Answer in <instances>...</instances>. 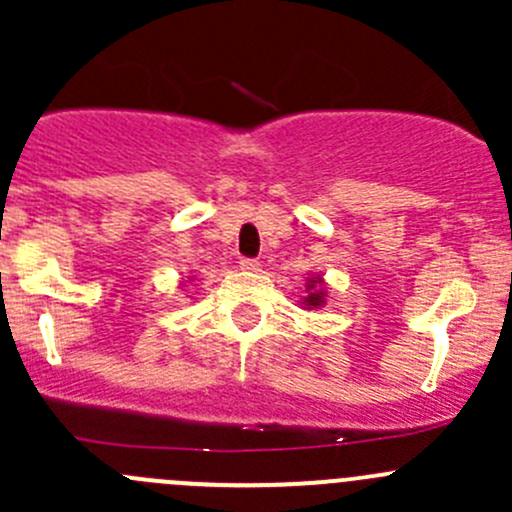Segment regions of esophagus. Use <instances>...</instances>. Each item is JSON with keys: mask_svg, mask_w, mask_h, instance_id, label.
Segmentation results:
<instances>
[{"mask_svg": "<svg viewBox=\"0 0 512 512\" xmlns=\"http://www.w3.org/2000/svg\"><path fill=\"white\" fill-rule=\"evenodd\" d=\"M240 267H242V270H247V272H257V270H260V262H257L255 257H242Z\"/></svg>", "mask_w": 512, "mask_h": 512, "instance_id": "obj_1", "label": "esophagus"}]
</instances>
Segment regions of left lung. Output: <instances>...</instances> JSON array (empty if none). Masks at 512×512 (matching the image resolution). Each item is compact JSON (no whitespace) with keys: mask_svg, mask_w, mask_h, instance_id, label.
<instances>
[{"mask_svg":"<svg viewBox=\"0 0 512 512\" xmlns=\"http://www.w3.org/2000/svg\"><path fill=\"white\" fill-rule=\"evenodd\" d=\"M309 289H314V285H309ZM322 297L324 294L319 292V289H314L312 294H307V297H304V304H307V307H319V304H322Z\"/></svg>","mask_w":512,"mask_h":512,"instance_id":"obj_1","label":"left lung"}]
</instances>
